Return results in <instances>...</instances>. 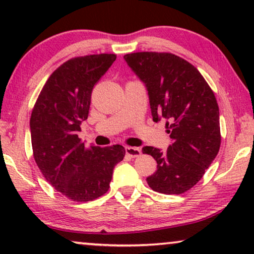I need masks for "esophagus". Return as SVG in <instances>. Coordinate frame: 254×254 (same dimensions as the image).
Returning a JSON list of instances; mask_svg holds the SVG:
<instances>
[{
  "instance_id": "1",
  "label": "esophagus",
  "mask_w": 254,
  "mask_h": 254,
  "mask_svg": "<svg viewBox=\"0 0 254 254\" xmlns=\"http://www.w3.org/2000/svg\"><path fill=\"white\" fill-rule=\"evenodd\" d=\"M126 154L129 156V157H138L141 155V149L136 147H126Z\"/></svg>"
}]
</instances>
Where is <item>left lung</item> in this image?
Returning a JSON list of instances; mask_svg holds the SVG:
<instances>
[{
  "label": "left lung",
  "instance_id": "obj_1",
  "mask_svg": "<svg viewBox=\"0 0 254 254\" xmlns=\"http://www.w3.org/2000/svg\"><path fill=\"white\" fill-rule=\"evenodd\" d=\"M124 58L147 86L152 120H166V133L173 141L166 151L142 149L157 162L148 185L163 194L185 193L202 178L220 150V111L213 90L178 55L137 52Z\"/></svg>",
  "mask_w": 254,
  "mask_h": 254
}]
</instances>
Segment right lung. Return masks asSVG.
Masks as SVG:
<instances>
[{
	"mask_svg": "<svg viewBox=\"0 0 254 254\" xmlns=\"http://www.w3.org/2000/svg\"><path fill=\"white\" fill-rule=\"evenodd\" d=\"M116 59V54H92L65 61L48 77L31 114L38 168L58 192L76 202L104 195L114 166L126 154L120 144L85 147L77 135L88 119L93 86Z\"/></svg>",
	"mask_w": 254,
	"mask_h": 254,
	"instance_id": "1",
	"label": "right lung"
}]
</instances>
